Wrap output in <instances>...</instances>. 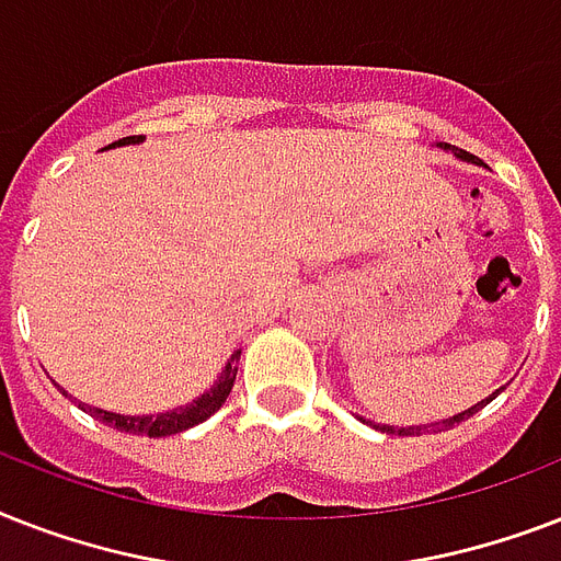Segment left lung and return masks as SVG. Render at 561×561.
<instances>
[{"label":"left lung","mask_w":561,"mask_h":561,"mask_svg":"<svg viewBox=\"0 0 561 561\" xmlns=\"http://www.w3.org/2000/svg\"><path fill=\"white\" fill-rule=\"evenodd\" d=\"M439 148H445V151H451L454 157H457V160H466V162H474V165H480V160H474V157H471V153L457 151V148H451V145H439ZM501 390H504V387H501ZM501 390L492 392V396H489V399L478 401V404H474V408L462 410V413H457V416L443 419V422H434V425H408V427H399V425H373V427H378V431H383V434H399V436H419V434H422V431H427V427H431V431H448V427L460 425V422H466V419H469V416H474V413H478L480 408H486L489 401L495 399V396H497V392H501Z\"/></svg>","instance_id":"obj_1"}]
</instances>
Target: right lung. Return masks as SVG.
Instances as JSON below:
<instances>
[{"label":"right lung","instance_id":"1","mask_svg":"<svg viewBox=\"0 0 561 561\" xmlns=\"http://www.w3.org/2000/svg\"><path fill=\"white\" fill-rule=\"evenodd\" d=\"M142 142V136H125V139H118V142L107 145V148H116V145H136ZM238 358H241V352H236L232 358L227 360V367L224 373L218 375V381L211 383L209 390L197 396L192 404L186 408H174L169 413H157V416H125V413H110V410L92 408V404H83L78 401V408L87 410L90 416H95L104 425L116 427V431H125V434H142V436H171L180 434V431H188V427L201 425L206 419L220 410V404L227 401L229 390H232V383H236V373H238ZM64 396L69 392L64 390Z\"/></svg>","mask_w":561,"mask_h":561}]
</instances>
